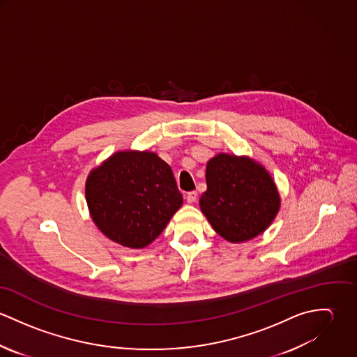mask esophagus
Instances as JSON below:
<instances>
[{"label":"esophagus","mask_w":357,"mask_h":357,"mask_svg":"<svg viewBox=\"0 0 357 357\" xmlns=\"http://www.w3.org/2000/svg\"><path fill=\"white\" fill-rule=\"evenodd\" d=\"M185 199H187V202H188V204H195V202H197V199H198V192H197V191H191V192H188V194L185 195Z\"/></svg>","instance_id":"1"}]
</instances>
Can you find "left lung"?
Listing matches in <instances>:
<instances>
[{
    "mask_svg": "<svg viewBox=\"0 0 357 357\" xmlns=\"http://www.w3.org/2000/svg\"><path fill=\"white\" fill-rule=\"evenodd\" d=\"M201 210L213 229L231 243H242L269 228L280 195L269 172L246 155L220 153L206 165Z\"/></svg>",
    "mask_w": 357,
    "mask_h": 357,
    "instance_id": "obj_1",
    "label": "left lung"
}]
</instances>
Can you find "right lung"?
Masks as SVG:
<instances>
[{
    "label": "right lung",
    "instance_id": "1",
    "mask_svg": "<svg viewBox=\"0 0 357 357\" xmlns=\"http://www.w3.org/2000/svg\"><path fill=\"white\" fill-rule=\"evenodd\" d=\"M85 198L102 235L129 249L153 243L183 204L172 167L147 150L109 155L88 174Z\"/></svg>",
    "mask_w": 357,
    "mask_h": 357
}]
</instances>
